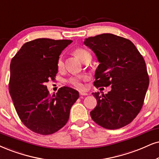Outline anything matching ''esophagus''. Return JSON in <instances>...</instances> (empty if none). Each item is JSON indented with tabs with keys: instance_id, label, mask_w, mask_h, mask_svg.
<instances>
[{
	"instance_id": "obj_1",
	"label": "esophagus",
	"mask_w": 159,
	"mask_h": 159,
	"mask_svg": "<svg viewBox=\"0 0 159 159\" xmlns=\"http://www.w3.org/2000/svg\"><path fill=\"white\" fill-rule=\"evenodd\" d=\"M79 94H81V95H83V96L87 95V94H88L87 92H79Z\"/></svg>"
}]
</instances>
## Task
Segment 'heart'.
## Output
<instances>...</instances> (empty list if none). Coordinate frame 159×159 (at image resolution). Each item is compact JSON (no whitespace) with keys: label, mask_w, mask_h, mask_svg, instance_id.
Wrapping results in <instances>:
<instances>
[{"label":"heart","mask_w":159,"mask_h":159,"mask_svg":"<svg viewBox=\"0 0 159 159\" xmlns=\"http://www.w3.org/2000/svg\"><path fill=\"white\" fill-rule=\"evenodd\" d=\"M74 54L77 56L82 62L86 63L87 61H90L92 59V55L87 50L84 49L82 48H78L74 51ZM65 65H64L63 58L61 56H59L57 61V68L59 70H61L64 69ZM88 77L86 75H77V76H73L70 77L69 79L67 80V82L70 85L73 87L76 88L78 89H84V84L83 81L87 80Z\"/></svg>","instance_id":"obj_1"}]
</instances>
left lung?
Masks as SVG:
<instances>
[{"label":"left lung","instance_id":"8db88e82","mask_svg":"<svg viewBox=\"0 0 159 159\" xmlns=\"http://www.w3.org/2000/svg\"><path fill=\"white\" fill-rule=\"evenodd\" d=\"M84 44L95 53L100 65L94 86H108V94H92L97 106L92 119L107 129H118L133 121L139 113L149 86L145 61L129 39L112 34L86 38Z\"/></svg>","mask_w":159,"mask_h":159}]
</instances>
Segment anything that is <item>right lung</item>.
<instances>
[{
    "label": "right lung",
    "instance_id": "right-lung-1",
    "mask_svg": "<svg viewBox=\"0 0 159 159\" xmlns=\"http://www.w3.org/2000/svg\"><path fill=\"white\" fill-rule=\"evenodd\" d=\"M72 40L40 38L22 46L10 64L9 93L20 119L28 128L49 135L67 123L70 108L79 98L73 88L63 86L51 96L45 83L55 79L57 61Z\"/></svg>",
    "mask_w": 159,
    "mask_h": 159
}]
</instances>
